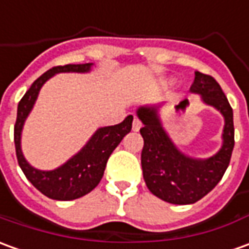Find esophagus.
Instances as JSON below:
<instances>
[{
    "mask_svg": "<svg viewBox=\"0 0 249 249\" xmlns=\"http://www.w3.org/2000/svg\"><path fill=\"white\" fill-rule=\"evenodd\" d=\"M142 128V123H140V120L139 118H135L133 120V123H132V129L133 131H139Z\"/></svg>",
    "mask_w": 249,
    "mask_h": 249,
    "instance_id": "esophagus-1",
    "label": "esophagus"
}]
</instances>
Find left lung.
I'll list each match as a JSON object with an SVG mask.
<instances>
[{
	"label": "left lung",
	"mask_w": 249,
	"mask_h": 249,
	"mask_svg": "<svg viewBox=\"0 0 249 249\" xmlns=\"http://www.w3.org/2000/svg\"><path fill=\"white\" fill-rule=\"evenodd\" d=\"M191 91L199 94L203 102L221 111L225 118L222 147L207 160L191 158L174 146L160 124L158 107L138 109V117L143 123L140 133L144 140L142 150L144 181L153 195L172 204H192L214 189L229 166L234 147L233 110L217 80L195 72Z\"/></svg>",
	"instance_id": "obj_1"
}]
</instances>
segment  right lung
<instances>
[{
    "mask_svg": "<svg viewBox=\"0 0 249 249\" xmlns=\"http://www.w3.org/2000/svg\"><path fill=\"white\" fill-rule=\"evenodd\" d=\"M92 64H69L54 67L38 77L25 92L18 106V118L15 124V147L18 162L28 181L43 195L54 200H73L87 195L99 184L110 154L132 129L133 116H128L123 123L103 126L91 136L87 144L79 153L54 170H38L32 167L21 153V131L34 103L45 83L61 72H89Z\"/></svg>",
    "mask_w": 249,
    "mask_h": 249,
    "instance_id": "obj_1",
    "label": "right lung"
}]
</instances>
